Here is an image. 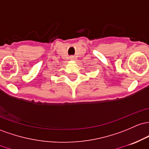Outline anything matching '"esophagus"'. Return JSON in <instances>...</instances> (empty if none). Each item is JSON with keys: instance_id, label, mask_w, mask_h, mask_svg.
Returning <instances> with one entry per match:
<instances>
[{"instance_id": "34e87169", "label": "esophagus", "mask_w": 149, "mask_h": 149, "mask_svg": "<svg viewBox=\"0 0 149 149\" xmlns=\"http://www.w3.org/2000/svg\"><path fill=\"white\" fill-rule=\"evenodd\" d=\"M74 59V57H71V58H70V60H72V61H73Z\"/></svg>"}]
</instances>
